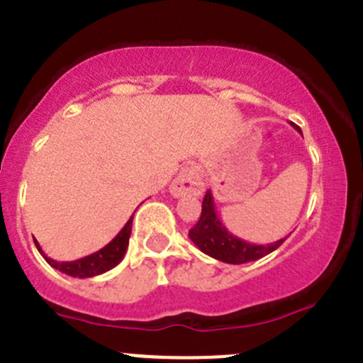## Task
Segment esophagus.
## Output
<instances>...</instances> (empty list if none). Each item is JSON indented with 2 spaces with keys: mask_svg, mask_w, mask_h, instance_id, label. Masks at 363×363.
Segmentation results:
<instances>
[{
  "mask_svg": "<svg viewBox=\"0 0 363 363\" xmlns=\"http://www.w3.org/2000/svg\"><path fill=\"white\" fill-rule=\"evenodd\" d=\"M203 177L202 170L196 164H188L179 172L170 186V193L175 199L181 196H200L203 191Z\"/></svg>",
  "mask_w": 363,
  "mask_h": 363,
  "instance_id": "esophagus-1",
  "label": "esophagus"
}]
</instances>
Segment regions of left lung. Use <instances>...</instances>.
<instances>
[{
  "label": "left lung",
  "mask_w": 363,
  "mask_h": 363,
  "mask_svg": "<svg viewBox=\"0 0 363 363\" xmlns=\"http://www.w3.org/2000/svg\"><path fill=\"white\" fill-rule=\"evenodd\" d=\"M296 130L300 131V128H296ZM189 239L205 255L212 256V258L219 259V262L240 265V263L255 262V259H259L265 255H269V252L276 251L286 240V237L272 244H267V246L251 244L239 239L233 233H230L226 226L221 223V219L218 218L212 193L207 191L202 202V214H200L199 223L189 230Z\"/></svg>",
  "instance_id": "left-lung-1"
}]
</instances>
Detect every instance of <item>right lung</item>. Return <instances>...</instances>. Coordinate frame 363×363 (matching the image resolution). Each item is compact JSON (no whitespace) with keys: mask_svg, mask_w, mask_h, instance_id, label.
Instances as JSON below:
<instances>
[{"mask_svg":"<svg viewBox=\"0 0 363 363\" xmlns=\"http://www.w3.org/2000/svg\"><path fill=\"white\" fill-rule=\"evenodd\" d=\"M131 223H133V216L128 219V223L123 226V230L113 237L107 246L101 247L100 251L93 252V255L75 259V262H56V259L49 258V256L42 251V247H40V244L36 242V240L35 246L36 250L40 251V255L45 258V262L49 263L50 267H54L56 270H60V272L72 277H79V279H84V277H94L113 269V267L124 258V252L128 250V242H130Z\"/></svg>","mask_w":363,"mask_h":363,"instance_id":"obj_1","label":"right lung"}]
</instances>
